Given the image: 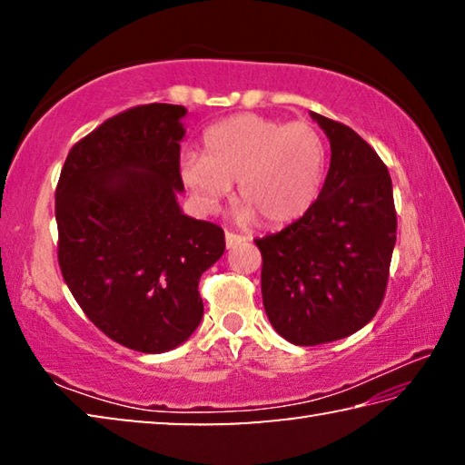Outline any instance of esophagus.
<instances>
[{
    "label": "esophagus",
    "mask_w": 465,
    "mask_h": 465,
    "mask_svg": "<svg viewBox=\"0 0 465 465\" xmlns=\"http://www.w3.org/2000/svg\"><path fill=\"white\" fill-rule=\"evenodd\" d=\"M246 240H248L246 235H240V233H233V232H225V246H227V248L238 246V243L246 242Z\"/></svg>",
    "instance_id": "obj_1"
}]
</instances>
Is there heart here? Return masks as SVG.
Masks as SVG:
<instances>
[{"label":"heart","instance_id":"1","mask_svg":"<svg viewBox=\"0 0 465 465\" xmlns=\"http://www.w3.org/2000/svg\"><path fill=\"white\" fill-rule=\"evenodd\" d=\"M203 145L204 155L180 160V178L204 209L238 180L242 217L285 225L308 213L324 184L326 141L308 121L238 114L207 129Z\"/></svg>","mask_w":465,"mask_h":465}]
</instances>
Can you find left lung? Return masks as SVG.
I'll return each instance as SVG.
<instances>
[{"mask_svg": "<svg viewBox=\"0 0 465 465\" xmlns=\"http://www.w3.org/2000/svg\"><path fill=\"white\" fill-rule=\"evenodd\" d=\"M310 114L332 152L324 186L303 217L256 240L266 316L297 346L341 341L371 322L398 227L390 172L375 149L346 124Z\"/></svg>", "mask_w": 465, "mask_h": 465, "instance_id": "left-lung-1", "label": "left lung"}]
</instances>
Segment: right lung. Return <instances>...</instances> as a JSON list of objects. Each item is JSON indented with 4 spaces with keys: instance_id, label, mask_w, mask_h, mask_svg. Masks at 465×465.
<instances>
[{
    "instance_id": "add662e5",
    "label": "right lung",
    "mask_w": 465,
    "mask_h": 465,
    "mask_svg": "<svg viewBox=\"0 0 465 465\" xmlns=\"http://www.w3.org/2000/svg\"><path fill=\"white\" fill-rule=\"evenodd\" d=\"M184 106L124 110L72 147L54 193L59 266L85 316L127 349L166 352L201 324V274L223 230L183 213Z\"/></svg>"
}]
</instances>
